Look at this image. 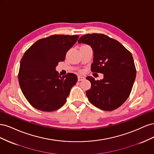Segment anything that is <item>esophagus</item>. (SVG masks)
Instances as JSON below:
<instances>
[{"label": "esophagus", "instance_id": "obj_1", "mask_svg": "<svg viewBox=\"0 0 154 154\" xmlns=\"http://www.w3.org/2000/svg\"><path fill=\"white\" fill-rule=\"evenodd\" d=\"M85 80V77L82 76H78V80L79 82L83 81V80Z\"/></svg>", "mask_w": 154, "mask_h": 154}]
</instances>
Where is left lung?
I'll list each match as a JSON object with an SVG mask.
<instances>
[{"instance_id": "1", "label": "left lung", "mask_w": 154, "mask_h": 154, "mask_svg": "<svg viewBox=\"0 0 154 154\" xmlns=\"http://www.w3.org/2000/svg\"><path fill=\"white\" fill-rule=\"evenodd\" d=\"M79 44L90 45L93 51L91 71L103 74L95 80L87 77L91 87L86 94L91 103L103 110L118 109L127 100L136 76L131 53L118 41L103 34H87L81 36Z\"/></svg>"}]
</instances>
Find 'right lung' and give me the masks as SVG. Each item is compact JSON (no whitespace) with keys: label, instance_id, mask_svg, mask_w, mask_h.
I'll return each instance as SVG.
<instances>
[{"label":"right lung","instance_id":"obj_1","mask_svg":"<svg viewBox=\"0 0 154 154\" xmlns=\"http://www.w3.org/2000/svg\"><path fill=\"white\" fill-rule=\"evenodd\" d=\"M78 38V35H51L36 41L23 55L18 82L23 94L35 109L51 112L66 103L78 77L73 73L60 76L56 67L65 60Z\"/></svg>","mask_w":154,"mask_h":154}]
</instances>
